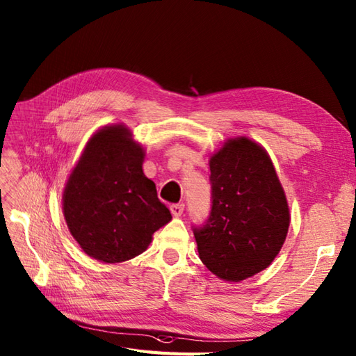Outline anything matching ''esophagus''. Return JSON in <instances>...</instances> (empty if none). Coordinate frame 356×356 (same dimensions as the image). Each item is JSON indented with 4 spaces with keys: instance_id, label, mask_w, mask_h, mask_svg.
Instances as JSON below:
<instances>
[{
    "instance_id": "34e87169",
    "label": "esophagus",
    "mask_w": 356,
    "mask_h": 356,
    "mask_svg": "<svg viewBox=\"0 0 356 356\" xmlns=\"http://www.w3.org/2000/svg\"><path fill=\"white\" fill-rule=\"evenodd\" d=\"M170 211H172L173 216H175V218H178V216L183 214L184 205H183V204H172V205H170Z\"/></svg>"
}]
</instances>
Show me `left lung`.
I'll return each mask as SVG.
<instances>
[{
  "instance_id": "obj_1",
  "label": "left lung",
  "mask_w": 356,
  "mask_h": 356,
  "mask_svg": "<svg viewBox=\"0 0 356 356\" xmlns=\"http://www.w3.org/2000/svg\"><path fill=\"white\" fill-rule=\"evenodd\" d=\"M211 210L193 227L201 261L225 281L264 270L287 237L289 204L261 146L232 138L210 160Z\"/></svg>"
}]
</instances>
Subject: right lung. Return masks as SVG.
<instances>
[{
  "instance_id": "add662e5",
  "label": "right lung",
  "mask_w": 356,
  "mask_h": 356,
  "mask_svg": "<svg viewBox=\"0 0 356 356\" xmlns=\"http://www.w3.org/2000/svg\"><path fill=\"white\" fill-rule=\"evenodd\" d=\"M145 152L122 125L95 134L63 193V213L86 254L104 263L140 255L170 219L154 181L145 177Z\"/></svg>"
}]
</instances>
